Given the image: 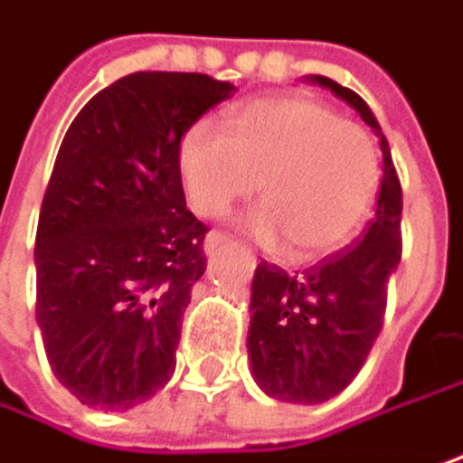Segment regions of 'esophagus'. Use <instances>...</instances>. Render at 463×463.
<instances>
[{
	"label": "esophagus",
	"mask_w": 463,
	"mask_h": 463,
	"mask_svg": "<svg viewBox=\"0 0 463 463\" xmlns=\"http://www.w3.org/2000/svg\"><path fill=\"white\" fill-rule=\"evenodd\" d=\"M231 241V235H225V232H209L206 235V241H203V254L206 257H212L220 246H225Z\"/></svg>",
	"instance_id": "obj_1"
}]
</instances>
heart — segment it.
I'll return each instance as SVG.
<instances>
[{
	"instance_id": "heart-1",
	"label": "heart",
	"mask_w": 463,
	"mask_h": 463,
	"mask_svg": "<svg viewBox=\"0 0 463 463\" xmlns=\"http://www.w3.org/2000/svg\"><path fill=\"white\" fill-rule=\"evenodd\" d=\"M177 172L190 209L222 217L260 195L249 231L265 246H286L294 262L342 251L363 228L382 180L371 135L334 108L280 95L238 106L228 135L195 121L177 146Z\"/></svg>"
}]
</instances>
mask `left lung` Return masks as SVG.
Returning <instances> with one entry per match:
<instances>
[{
  "label": "left lung",
  "mask_w": 463,
  "mask_h": 463,
  "mask_svg": "<svg viewBox=\"0 0 463 463\" xmlns=\"http://www.w3.org/2000/svg\"><path fill=\"white\" fill-rule=\"evenodd\" d=\"M331 90L376 132L382 188L373 220L357 246L288 275L260 262L251 280L249 363L262 392L283 402L316 405L339 395L363 368L387 307V286L400 265L402 190L387 137L365 100L326 76H307Z\"/></svg>",
  "instance_id": "obj_1"
}]
</instances>
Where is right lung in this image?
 Segmentation results:
<instances>
[{"label": "right lung", "instance_id": "right-lung-1", "mask_svg": "<svg viewBox=\"0 0 463 463\" xmlns=\"http://www.w3.org/2000/svg\"><path fill=\"white\" fill-rule=\"evenodd\" d=\"M206 73L137 71L100 90L65 132L36 228V323L81 405L129 411L175 373L183 313L206 273L177 146L232 98Z\"/></svg>", "mask_w": 463, "mask_h": 463}]
</instances>
